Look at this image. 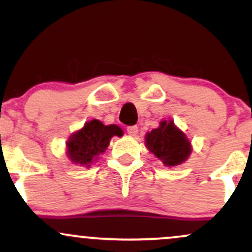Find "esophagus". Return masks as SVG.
Instances as JSON below:
<instances>
[{"instance_id":"obj_1","label":"esophagus","mask_w":252,"mask_h":252,"mask_svg":"<svg viewBox=\"0 0 252 252\" xmlns=\"http://www.w3.org/2000/svg\"><path fill=\"white\" fill-rule=\"evenodd\" d=\"M126 132H128L130 136H136V135H137V132H138L137 126H128V128H126Z\"/></svg>"}]
</instances>
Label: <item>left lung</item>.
Segmentation results:
<instances>
[{
	"mask_svg": "<svg viewBox=\"0 0 252 252\" xmlns=\"http://www.w3.org/2000/svg\"><path fill=\"white\" fill-rule=\"evenodd\" d=\"M146 146L164 166H178L189 158L192 152L186 135L175 126L174 122L162 121L160 126L146 135Z\"/></svg>",
	"mask_w": 252,
	"mask_h": 252,
	"instance_id": "left-lung-1",
	"label": "left lung"
}]
</instances>
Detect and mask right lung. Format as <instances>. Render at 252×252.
Returning a JSON list of instances; mask_svg holds the SVG:
<instances>
[{
    "label": "right lung",
    "mask_w": 252,
    "mask_h": 252,
    "mask_svg": "<svg viewBox=\"0 0 252 252\" xmlns=\"http://www.w3.org/2000/svg\"><path fill=\"white\" fill-rule=\"evenodd\" d=\"M122 135L123 130L116 124L104 126L98 120L89 121L66 142L68 158L76 164L90 167L98 155L105 152L112 136Z\"/></svg>",
    "instance_id": "obj_1"
}]
</instances>
